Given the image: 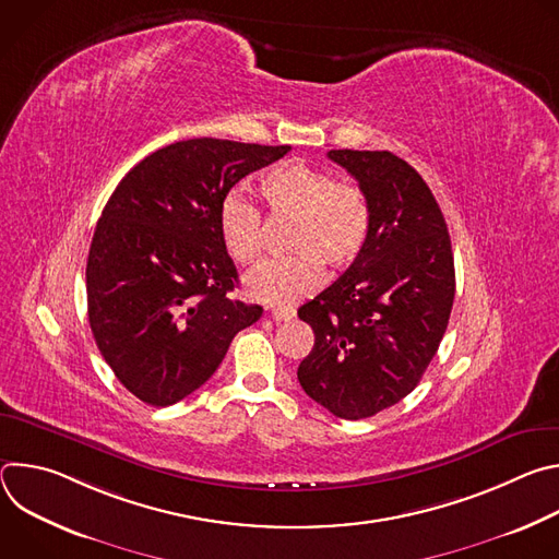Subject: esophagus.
Returning <instances> with one entry per match:
<instances>
[{"instance_id": "obj_1", "label": "esophagus", "mask_w": 559, "mask_h": 559, "mask_svg": "<svg viewBox=\"0 0 559 559\" xmlns=\"http://www.w3.org/2000/svg\"><path fill=\"white\" fill-rule=\"evenodd\" d=\"M270 313H272V318H274L276 323H287V321H292V318L296 316V311L292 307H276Z\"/></svg>"}]
</instances>
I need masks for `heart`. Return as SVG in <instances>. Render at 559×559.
<instances>
[{"instance_id": "1", "label": "heart", "mask_w": 559, "mask_h": 559, "mask_svg": "<svg viewBox=\"0 0 559 559\" xmlns=\"http://www.w3.org/2000/svg\"><path fill=\"white\" fill-rule=\"evenodd\" d=\"M274 221H289L283 248L289 257L263 263L246 276L250 296L289 305L323 283L321 264L332 272L349 267L371 229V205L358 186L305 164H285L259 186ZM218 234L225 252L250 265L263 252V218L243 194L229 192L218 207Z\"/></svg>"}]
</instances>
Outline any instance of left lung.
Segmentation results:
<instances>
[{
	"label": "left lung",
	"mask_w": 559,
	"mask_h": 559,
	"mask_svg": "<svg viewBox=\"0 0 559 559\" xmlns=\"http://www.w3.org/2000/svg\"><path fill=\"white\" fill-rule=\"evenodd\" d=\"M371 205L349 270L298 309L313 349L305 393L336 418H369L416 389L447 332L455 296L451 238L425 179L386 150H330Z\"/></svg>",
	"instance_id": "obj_1"
}]
</instances>
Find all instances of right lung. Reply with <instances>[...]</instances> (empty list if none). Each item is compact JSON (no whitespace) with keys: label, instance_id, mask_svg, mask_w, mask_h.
Listing matches in <instances>:
<instances>
[{"label":"right lung","instance_id":"obj_1","mask_svg":"<svg viewBox=\"0 0 559 559\" xmlns=\"http://www.w3.org/2000/svg\"><path fill=\"white\" fill-rule=\"evenodd\" d=\"M289 150L177 141L139 162L108 199L86 265L88 321L117 380L145 405L168 407L197 391L231 338L261 318V305L231 296L238 274L218 207Z\"/></svg>","mask_w":559,"mask_h":559}]
</instances>
